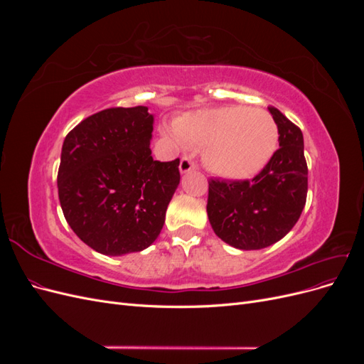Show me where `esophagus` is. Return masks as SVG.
I'll return each instance as SVG.
<instances>
[{
  "mask_svg": "<svg viewBox=\"0 0 364 364\" xmlns=\"http://www.w3.org/2000/svg\"><path fill=\"white\" fill-rule=\"evenodd\" d=\"M193 170H196V164L191 161V158H188V156L182 158L181 164H179V171L182 174H185V173H190Z\"/></svg>",
  "mask_w": 364,
  "mask_h": 364,
  "instance_id": "34e87169",
  "label": "esophagus"
}]
</instances>
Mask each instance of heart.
Masks as SVG:
<instances>
[{"label": "heart", "mask_w": 364, "mask_h": 364, "mask_svg": "<svg viewBox=\"0 0 364 364\" xmlns=\"http://www.w3.org/2000/svg\"><path fill=\"white\" fill-rule=\"evenodd\" d=\"M171 135L203 148V161L214 174L245 181L258 174L278 144V126L259 107L222 106L186 114Z\"/></svg>", "instance_id": "obj_1"}]
</instances>
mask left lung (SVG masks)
I'll use <instances>...</instances> for the list:
<instances>
[{
	"instance_id": "1",
	"label": "left lung",
	"mask_w": 364,
	"mask_h": 364,
	"mask_svg": "<svg viewBox=\"0 0 364 364\" xmlns=\"http://www.w3.org/2000/svg\"><path fill=\"white\" fill-rule=\"evenodd\" d=\"M279 149L252 181L209 182L206 213L214 232L241 250L269 247L287 235L306 200L308 168L301 129L269 107Z\"/></svg>"
}]
</instances>
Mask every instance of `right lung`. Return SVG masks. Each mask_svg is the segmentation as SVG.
Wrapping results in <instances>:
<instances>
[{
  "instance_id": "1",
  "label": "right lung",
  "mask_w": 364,
  "mask_h": 364,
  "mask_svg": "<svg viewBox=\"0 0 364 364\" xmlns=\"http://www.w3.org/2000/svg\"><path fill=\"white\" fill-rule=\"evenodd\" d=\"M153 123L147 106L105 109L63 141L58 174L63 215L74 234L103 255L147 249L181 182L179 159L151 156Z\"/></svg>"
}]
</instances>
